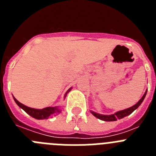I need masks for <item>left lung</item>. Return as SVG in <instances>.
Returning a JSON list of instances; mask_svg holds the SVG:
<instances>
[{"label":"left lung","mask_w":156,"mask_h":156,"mask_svg":"<svg viewBox=\"0 0 156 156\" xmlns=\"http://www.w3.org/2000/svg\"><path fill=\"white\" fill-rule=\"evenodd\" d=\"M146 94H147V90L145 91V93L144 94V95L142 96V98L138 101V102L136 103L133 106H131L130 108H128L126 109L121 110V111L117 112L115 113L112 114V115H101V114H98L97 112H94L90 111L93 115H94L96 118L101 119V120L103 121H108V122H112V121H116L117 119H120L122 118L125 116H127V115H130V114L134 111L135 109H137L138 108L140 105L142 103V101H144V98L146 96Z\"/></svg>","instance_id":"left-lung-1"}]
</instances>
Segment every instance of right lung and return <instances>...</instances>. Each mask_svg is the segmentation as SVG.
Here are the masks:
<instances>
[{
	"label": "right lung",
	"instance_id": "1",
	"mask_svg": "<svg viewBox=\"0 0 156 156\" xmlns=\"http://www.w3.org/2000/svg\"><path fill=\"white\" fill-rule=\"evenodd\" d=\"M72 87L69 88L67 91H66V95L65 97L66 96L67 93L71 90ZM14 100L16 101V104L20 107L21 108H23L27 114L30 115V116L34 117L37 119H48L50 116H53V115H58L59 112H61V110L59 109V108L58 106L56 107H47V108H42V109H36V108H30V107H27V106L24 105L23 104L20 103L17 99L15 97H13Z\"/></svg>",
	"mask_w": 156,
	"mask_h": 156
}]
</instances>
